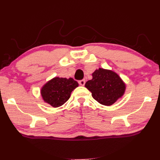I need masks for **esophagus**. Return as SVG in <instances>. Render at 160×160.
Here are the masks:
<instances>
[{
  "mask_svg": "<svg viewBox=\"0 0 160 160\" xmlns=\"http://www.w3.org/2000/svg\"><path fill=\"white\" fill-rule=\"evenodd\" d=\"M79 84H80V85H81V86H84V85H85V80H80Z\"/></svg>",
  "mask_w": 160,
  "mask_h": 160,
  "instance_id": "1",
  "label": "esophagus"
}]
</instances>
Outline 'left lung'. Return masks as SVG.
<instances>
[{
	"label": "left lung",
	"mask_w": 160,
	"mask_h": 160,
	"mask_svg": "<svg viewBox=\"0 0 160 160\" xmlns=\"http://www.w3.org/2000/svg\"><path fill=\"white\" fill-rule=\"evenodd\" d=\"M85 88L98 103L111 106L125 92L126 85L115 72L99 68L92 73V79L85 83Z\"/></svg>",
	"instance_id": "left-lung-1"
}]
</instances>
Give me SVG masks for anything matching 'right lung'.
I'll use <instances>...</instances> for the list:
<instances>
[{
  "mask_svg": "<svg viewBox=\"0 0 160 160\" xmlns=\"http://www.w3.org/2000/svg\"><path fill=\"white\" fill-rule=\"evenodd\" d=\"M78 87V82L72 78L55 77L42 87L40 94L45 103L57 108L69 99L71 92Z\"/></svg>",
  "mask_w": 160,
  "mask_h": 160,
  "instance_id": "right-lung-1",
  "label": "right lung"
}]
</instances>
